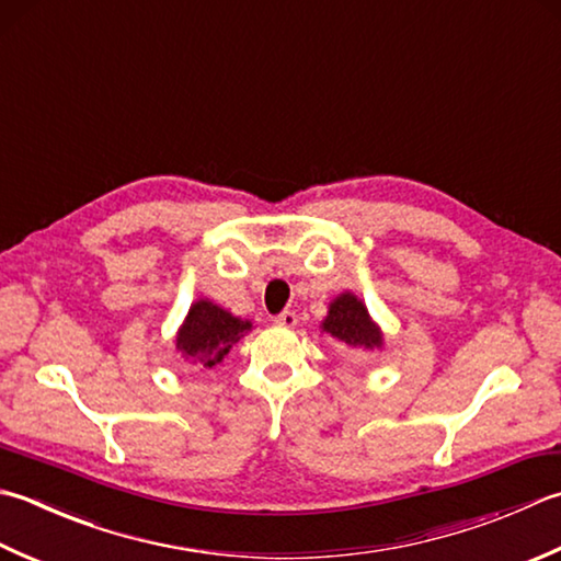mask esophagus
<instances>
[{"label":"esophagus","instance_id":"34e87169","mask_svg":"<svg viewBox=\"0 0 561 561\" xmlns=\"http://www.w3.org/2000/svg\"><path fill=\"white\" fill-rule=\"evenodd\" d=\"M296 321H299V318H296L294 311H282L279 316H274V323L282 325V328H294Z\"/></svg>","mask_w":561,"mask_h":561}]
</instances>
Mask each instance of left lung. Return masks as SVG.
Returning a JSON list of instances; mask_svg holds the SVG:
<instances>
[{"label":"left lung","instance_id":"1","mask_svg":"<svg viewBox=\"0 0 561 561\" xmlns=\"http://www.w3.org/2000/svg\"><path fill=\"white\" fill-rule=\"evenodd\" d=\"M321 328L340 345L353 350H379L383 345V335L379 325L369 318L367 306L350 291L331 301Z\"/></svg>","mask_w":561,"mask_h":561}]
</instances>
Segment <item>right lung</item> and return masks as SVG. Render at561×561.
<instances>
[{
	"label": "right lung",
	"instance_id": "add662e5",
	"mask_svg": "<svg viewBox=\"0 0 561 561\" xmlns=\"http://www.w3.org/2000/svg\"><path fill=\"white\" fill-rule=\"evenodd\" d=\"M252 328L250 321L233 316L208 299L192 304L178 333V350L190 367L211 369L221 362L243 333Z\"/></svg>",
	"mask_w": 561,
	"mask_h": 561
}]
</instances>
